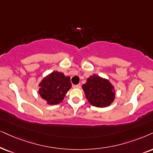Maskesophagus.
<instances>
[{
	"mask_svg": "<svg viewBox=\"0 0 153 153\" xmlns=\"http://www.w3.org/2000/svg\"><path fill=\"white\" fill-rule=\"evenodd\" d=\"M75 88H77V89H80L81 88V85L80 84H78V85H74L73 86Z\"/></svg>",
	"mask_w": 153,
	"mask_h": 153,
	"instance_id": "34e87169",
	"label": "esophagus"
}]
</instances>
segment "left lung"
<instances>
[{
    "label": "left lung",
    "instance_id": "8db88e82",
    "mask_svg": "<svg viewBox=\"0 0 153 153\" xmlns=\"http://www.w3.org/2000/svg\"><path fill=\"white\" fill-rule=\"evenodd\" d=\"M82 88L89 103L94 107H107L114 101V86L107 78L96 74L90 75Z\"/></svg>",
    "mask_w": 153,
    "mask_h": 153
}]
</instances>
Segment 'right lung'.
<instances>
[{"instance_id":"add662e5","label":"right lung","mask_w":153,"mask_h":153,"mask_svg":"<svg viewBox=\"0 0 153 153\" xmlns=\"http://www.w3.org/2000/svg\"><path fill=\"white\" fill-rule=\"evenodd\" d=\"M71 86L70 77L59 71H53L39 82V94L46 104L55 105L63 101Z\"/></svg>"}]
</instances>
